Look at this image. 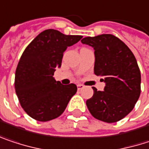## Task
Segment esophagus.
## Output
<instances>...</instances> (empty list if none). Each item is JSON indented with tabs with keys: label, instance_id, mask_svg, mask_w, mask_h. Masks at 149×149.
I'll use <instances>...</instances> for the list:
<instances>
[{
	"label": "esophagus",
	"instance_id": "obj_1",
	"mask_svg": "<svg viewBox=\"0 0 149 149\" xmlns=\"http://www.w3.org/2000/svg\"><path fill=\"white\" fill-rule=\"evenodd\" d=\"M77 88H78V89H82V88H84V86L83 84H77Z\"/></svg>",
	"mask_w": 149,
	"mask_h": 149
}]
</instances>
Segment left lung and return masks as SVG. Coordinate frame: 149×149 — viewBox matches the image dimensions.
<instances>
[{
	"label": "left lung",
	"instance_id": "obj_1",
	"mask_svg": "<svg viewBox=\"0 0 149 149\" xmlns=\"http://www.w3.org/2000/svg\"><path fill=\"white\" fill-rule=\"evenodd\" d=\"M81 42L94 48V72L106 83L104 91L93 87L94 95L86 102L88 111L101 121L118 122L132 111L141 94L136 60L125 43L112 34L88 36Z\"/></svg>",
	"mask_w": 149,
	"mask_h": 149
}]
</instances>
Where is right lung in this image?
<instances>
[{
	"label": "right lung",
	"instance_id": "add662e5",
	"mask_svg": "<svg viewBox=\"0 0 149 149\" xmlns=\"http://www.w3.org/2000/svg\"><path fill=\"white\" fill-rule=\"evenodd\" d=\"M82 37L48 29L24 49L16 69L14 87L21 107L32 118L46 122L58 118L76 94V84L63 85L53 76L55 68L61 66L67 47Z\"/></svg>",
	"mask_w": 149,
	"mask_h": 149
}]
</instances>
